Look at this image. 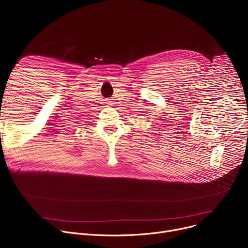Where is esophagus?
<instances>
[{
    "instance_id": "1",
    "label": "esophagus",
    "mask_w": 248,
    "mask_h": 248,
    "mask_svg": "<svg viewBox=\"0 0 248 248\" xmlns=\"http://www.w3.org/2000/svg\"><path fill=\"white\" fill-rule=\"evenodd\" d=\"M104 101H106V103H107V104H111V102H112L110 99H106Z\"/></svg>"
}]
</instances>
